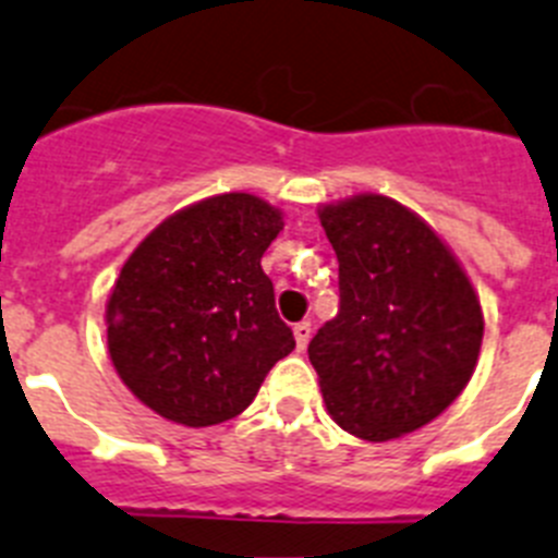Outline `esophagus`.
I'll return each mask as SVG.
<instances>
[{
    "label": "esophagus",
    "instance_id": "obj_1",
    "mask_svg": "<svg viewBox=\"0 0 558 558\" xmlns=\"http://www.w3.org/2000/svg\"><path fill=\"white\" fill-rule=\"evenodd\" d=\"M308 339H312V323L303 319V323L294 326V342H298V351H303V348L308 345Z\"/></svg>",
    "mask_w": 558,
    "mask_h": 558
}]
</instances>
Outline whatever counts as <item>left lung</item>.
<instances>
[{
  "instance_id": "1",
  "label": "left lung",
  "mask_w": 558,
  "mask_h": 558,
  "mask_svg": "<svg viewBox=\"0 0 558 558\" xmlns=\"http://www.w3.org/2000/svg\"><path fill=\"white\" fill-rule=\"evenodd\" d=\"M339 260V312L308 342L328 413L362 440L438 418L472 379L481 300L449 246L376 193L319 210Z\"/></svg>"
}]
</instances>
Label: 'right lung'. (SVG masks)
<instances>
[{"label": "right lung", "instance_id": "1", "mask_svg": "<svg viewBox=\"0 0 558 558\" xmlns=\"http://www.w3.org/2000/svg\"><path fill=\"white\" fill-rule=\"evenodd\" d=\"M280 210L221 193L173 213L140 241L106 303L111 365L162 418L210 426L244 413L294 351L260 269Z\"/></svg>", "mask_w": 558, "mask_h": 558}]
</instances>
